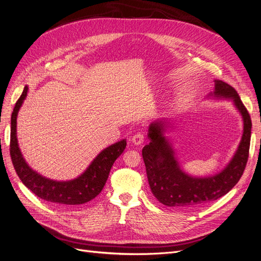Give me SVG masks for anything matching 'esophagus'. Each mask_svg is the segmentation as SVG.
<instances>
[{
  "instance_id": "esophagus-1",
  "label": "esophagus",
  "mask_w": 261,
  "mask_h": 261,
  "mask_svg": "<svg viewBox=\"0 0 261 261\" xmlns=\"http://www.w3.org/2000/svg\"><path fill=\"white\" fill-rule=\"evenodd\" d=\"M144 139H145L144 138V134L142 132H138L132 137V143L134 145H141V144L144 142Z\"/></svg>"
}]
</instances>
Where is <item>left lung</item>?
Segmentation results:
<instances>
[{"label":"left lung","instance_id":"obj_1","mask_svg":"<svg viewBox=\"0 0 261 261\" xmlns=\"http://www.w3.org/2000/svg\"><path fill=\"white\" fill-rule=\"evenodd\" d=\"M211 95L232 100L242 115L244 125L238 150L228 166L218 174L205 177L186 174L174 157L171 144L163 136L166 120H157L149 125L150 142L142 149L143 160L152 195L167 206L191 210L210 203L228 194L243 175L249 153L250 116L236 89L225 82L215 81V90Z\"/></svg>","mask_w":261,"mask_h":261}]
</instances>
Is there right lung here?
Masks as SVG:
<instances>
[{"label":"right lung","instance_id":"right-lung-1","mask_svg":"<svg viewBox=\"0 0 261 261\" xmlns=\"http://www.w3.org/2000/svg\"><path fill=\"white\" fill-rule=\"evenodd\" d=\"M28 93L25 86L20 98L16 102L11 119V158L19 178L33 194L50 203L58 205H79L94 199L102 191L110 171L127 146L125 140L119 141L102 150L94 158L81 176L67 181H57L46 178L27 165L19 149L17 141V115Z\"/></svg>","mask_w":261,"mask_h":261}]
</instances>
